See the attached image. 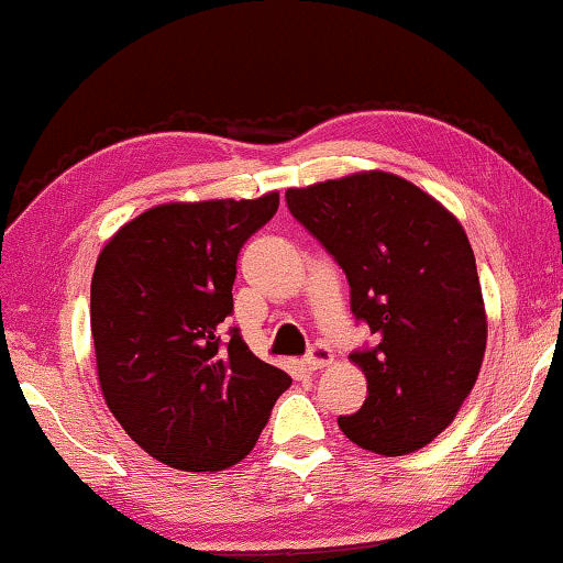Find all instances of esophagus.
Wrapping results in <instances>:
<instances>
[{"label":"esophagus","mask_w":563,"mask_h":563,"mask_svg":"<svg viewBox=\"0 0 563 563\" xmlns=\"http://www.w3.org/2000/svg\"><path fill=\"white\" fill-rule=\"evenodd\" d=\"M331 362H333V351L325 346V343H313V346H310L306 356V366L310 372H318V368L329 366Z\"/></svg>","instance_id":"obj_1"}]
</instances>
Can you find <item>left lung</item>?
<instances>
[{"instance_id": "1", "label": "left lung", "mask_w": 563, "mask_h": 563, "mask_svg": "<svg viewBox=\"0 0 563 563\" xmlns=\"http://www.w3.org/2000/svg\"><path fill=\"white\" fill-rule=\"evenodd\" d=\"M288 209L351 285V310L376 333L351 354L366 401L341 432L376 455H407L455 419L488 341L470 240L438 199L389 172H358L285 191Z\"/></svg>"}]
</instances>
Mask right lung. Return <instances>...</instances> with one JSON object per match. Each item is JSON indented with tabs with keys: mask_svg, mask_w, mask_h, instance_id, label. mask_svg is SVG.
<instances>
[{
	"mask_svg": "<svg viewBox=\"0 0 563 563\" xmlns=\"http://www.w3.org/2000/svg\"><path fill=\"white\" fill-rule=\"evenodd\" d=\"M278 205V191L158 205L100 250L90 283L100 391L158 463L189 473L240 463L290 387L238 329L222 333L240 247Z\"/></svg>",
	"mask_w": 563,
	"mask_h": 563,
	"instance_id": "right-lung-1",
	"label": "right lung"
}]
</instances>
